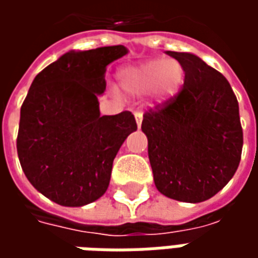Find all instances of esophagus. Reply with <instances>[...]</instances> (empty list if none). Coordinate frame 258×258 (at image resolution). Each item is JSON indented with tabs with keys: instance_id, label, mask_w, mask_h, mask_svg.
<instances>
[{
	"instance_id": "obj_1",
	"label": "esophagus",
	"mask_w": 258,
	"mask_h": 258,
	"mask_svg": "<svg viewBox=\"0 0 258 258\" xmlns=\"http://www.w3.org/2000/svg\"><path fill=\"white\" fill-rule=\"evenodd\" d=\"M135 120H137V125H138V128H141V124H142V113L140 112L135 113Z\"/></svg>"
}]
</instances>
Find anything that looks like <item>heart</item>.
<instances>
[{
	"label": "heart",
	"instance_id": "obj_1",
	"mask_svg": "<svg viewBox=\"0 0 258 258\" xmlns=\"http://www.w3.org/2000/svg\"><path fill=\"white\" fill-rule=\"evenodd\" d=\"M185 70L177 60L156 58L127 66L118 72L120 85L128 95L141 96L152 91L157 103H167L184 85Z\"/></svg>",
	"mask_w": 258,
	"mask_h": 258
}]
</instances>
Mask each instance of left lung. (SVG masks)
I'll return each mask as SVG.
<instances>
[{
    "label": "left lung",
    "instance_id": "left-lung-1",
    "mask_svg": "<svg viewBox=\"0 0 258 258\" xmlns=\"http://www.w3.org/2000/svg\"><path fill=\"white\" fill-rule=\"evenodd\" d=\"M166 53L184 68L182 90L146 112L141 128L157 190L200 203L218 194L238 170L243 146L238 99L227 79L199 56Z\"/></svg>",
    "mask_w": 258,
    "mask_h": 258
}]
</instances>
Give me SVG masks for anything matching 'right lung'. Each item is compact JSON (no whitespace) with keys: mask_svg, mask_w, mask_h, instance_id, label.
<instances>
[{"mask_svg":"<svg viewBox=\"0 0 258 258\" xmlns=\"http://www.w3.org/2000/svg\"><path fill=\"white\" fill-rule=\"evenodd\" d=\"M124 45L69 51L33 80L23 105L16 148L30 184L66 207L99 199L110 182L120 146L137 131L134 114L101 116L106 66Z\"/></svg>","mask_w":258,"mask_h":258,"instance_id":"add662e5","label":"right lung"}]
</instances>
